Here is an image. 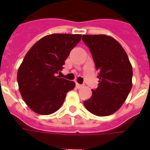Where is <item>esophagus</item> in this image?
Wrapping results in <instances>:
<instances>
[{
    "instance_id": "1",
    "label": "esophagus",
    "mask_w": 150,
    "mask_h": 150,
    "mask_svg": "<svg viewBox=\"0 0 150 150\" xmlns=\"http://www.w3.org/2000/svg\"><path fill=\"white\" fill-rule=\"evenodd\" d=\"M82 87H83V85L79 84V83H76V88L79 89V88H81Z\"/></svg>"
}]
</instances>
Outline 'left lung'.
I'll return each instance as SVG.
<instances>
[{"mask_svg": "<svg viewBox=\"0 0 150 150\" xmlns=\"http://www.w3.org/2000/svg\"><path fill=\"white\" fill-rule=\"evenodd\" d=\"M100 71L99 86L91 97L83 102L96 116H106L122 106L132 88V67L129 57L115 38L105 34L83 35Z\"/></svg>", "mask_w": 150, "mask_h": 150, "instance_id": "left-lung-1", "label": "left lung"}]
</instances>
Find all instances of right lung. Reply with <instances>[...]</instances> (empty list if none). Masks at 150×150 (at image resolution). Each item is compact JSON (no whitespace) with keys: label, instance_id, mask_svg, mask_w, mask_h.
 Wrapping results in <instances>:
<instances>
[{"label":"right lung","instance_id":"obj_1","mask_svg":"<svg viewBox=\"0 0 150 150\" xmlns=\"http://www.w3.org/2000/svg\"><path fill=\"white\" fill-rule=\"evenodd\" d=\"M81 40V34H53L42 38L25 56L18 71L19 91L34 112L50 115L59 110L75 83L56 76ZM60 73V72H59Z\"/></svg>","mask_w":150,"mask_h":150}]
</instances>
